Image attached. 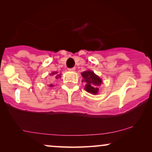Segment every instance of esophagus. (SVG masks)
<instances>
[{
  "instance_id": "34e87169",
  "label": "esophagus",
  "mask_w": 152,
  "mask_h": 152,
  "mask_svg": "<svg viewBox=\"0 0 152 152\" xmlns=\"http://www.w3.org/2000/svg\"><path fill=\"white\" fill-rule=\"evenodd\" d=\"M70 70V71H75V68H69L68 69Z\"/></svg>"
}]
</instances>
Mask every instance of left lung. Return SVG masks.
I'll return each mask as SVG.
<instances>
[{"label": "left lung", "instance_id": "obj_1", "mask_svg": "<svg viewBox=\"0 0 152 152\" xmlns=\"http://www.w3.org/2000/svg\"><path fill=\"white\" fill-rule=\"evenodd\" d=\"M82 75L84 77V82H86L85 90L91 94H97L98 93V86L101 84L102 80L94 72L91 70L84 71Z\"/></svg>", "mask_w": 152, "mask_h": 152}]
</instances>
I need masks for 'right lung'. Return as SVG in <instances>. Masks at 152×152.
<instances>
[{"label":"right lung","instance_id":"add662e5","mask_svg":"<svg viewBox=\"0 0 152 152\" xmlns=\"http://www.w3.org/2000/svg\"><path fill=\"white\" fill-rule=\"evenodd\" d=\"M57 72H53V73H52V75H55V74H57ZM58 76H59V77H59V75H57V76H55V78L56 79H57V78H58ZM50 86H53V85H52V84H50Z\"/></svg>","mask_w":152,"mask_h":152}]
</instances>
